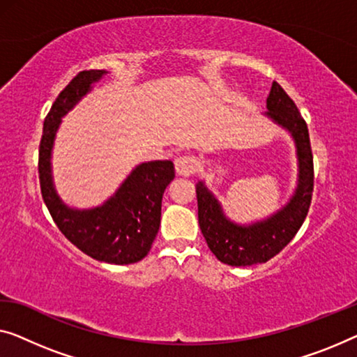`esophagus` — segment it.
<instances>
[{
	"label": "esophagus",
	"instance_id": "1",
	"mask_svg": "<svg viewBox=\"0 0 357 357\" xmlns=\"http://www.w3.org/2000/svg\"><path fill=\"white\" fill-rule=\"evenodd\" d=\"M174 168H176V173L179 176H190V174L195 173L197 162L194 157L181 155L174 158Z\"/></svg>",
	"mask_w": 357,
	"mask_h": 357
}]
</instances>
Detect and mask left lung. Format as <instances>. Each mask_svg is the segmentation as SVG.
Wrapping results in <instances>:
<instances>
[{
	"label": "left lung",
	"instance_id": "1",
	"mask_svg": "<svg viewBox=\"0 0 357 357\" xmlns=\"http://www.w3.org/2000/svg\"><path fill=\"white\" fill-rule=\"evenodd\" d=\"M266 119L289 132L295 146L296 184L289 200L269 216L252 222L231 220L221 202L205 184L197 183L199 225L213 255L229 266H252L275 257L300 229L311 205L312 153L310 132L294 100L279 83H273L266 99Z\"/></svg>",
	"mask_w": 357,
	"mask_h": 357
}]
</instances>
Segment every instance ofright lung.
Segmentation results:
<instances>
[{
	"label": "right lung",
	"mask_w": 357,
	"mask_h": 357,
	"mask_svg": "<svg viewBox=\"0 0 357 357\" xmlns=\"http://www.w3.org/2000/svg\"><path fill=\"white\" fill-rule=\"evenodd\" d=\"M107 73L79 72L52 104L43 125L40 185L52 220L73 245L98 261L132 264L149 253L160 227L162 197L174 179L173 162L152 160L136 165L107 200L89 208L67 205L57 192L52 176V149L62 119Z\"/></svg>",
	"instance_id": "right-lung-1"
}]
</instances>
